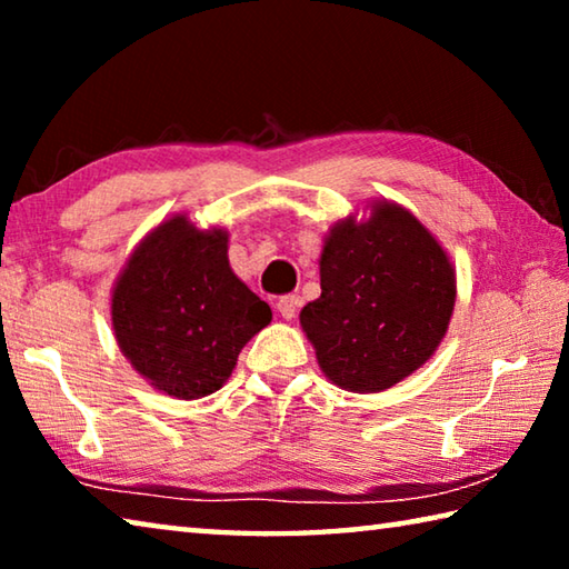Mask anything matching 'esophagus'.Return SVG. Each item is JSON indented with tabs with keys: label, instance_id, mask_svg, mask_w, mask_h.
Returning a JSON list of instances; mask_svg holds the SVG:
<instances>
[{
	"label": "esophagus",
	"instance_id": "1",
	"mask_svg": "<svg viewBox=\"0 0 569 569\" xmlns=\"http://www.w3.org/2000/svg\"><path fill=\"white\" fill-rule=\"evenodd\" d=\"M298 306H301V298H298V296H293V293H288V296H281V298H278V303H276V308H278V313H281L286 321H291V319H293V316H296V311H298Z\"/></svg>",
	"mask_w": 569,
	"mask_h": 569
}]
</instances>
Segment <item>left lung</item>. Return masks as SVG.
<instances>
[{"label":"left lung","mask_w":569,"mask_h":569,"mask_svg":"<svg viewBox=\"0 0 569 569\" xmlns=\"http://www.w3.org/2000/svg\"><path fill=\"white\" fill-rule=\"evenodd\" d=\"M455 271L409 210L381 203L366 223L331 230L321 296L301 326L326 377L349 391H383L429 359L455 311Z\"/></svg>","instance_id":"obj_1"}]
</instances>
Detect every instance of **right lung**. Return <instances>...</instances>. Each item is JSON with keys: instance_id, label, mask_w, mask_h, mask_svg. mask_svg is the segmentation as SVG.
Wrapping results in <instances>:
<instances>
[{"instance_id": "1", "label": "right lung", "mask_w": 569, "mask_h": 569, "mask_svg": "<svg viewBox=\"0 0 569 569\" xmlns=\"http://www.w3.org/2000/svg\"><path fill=\"white\" fill-rule=\"evenodd\" d=\"M226 230L178 216L142 240L112 293L122 353L152 387L200 399L223 387L271 308L228 266Z\"/></svg>"}]
</instances>
